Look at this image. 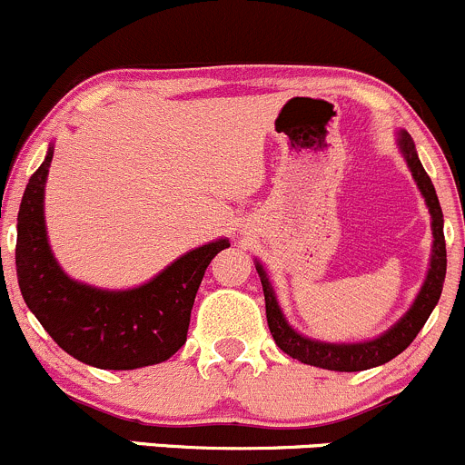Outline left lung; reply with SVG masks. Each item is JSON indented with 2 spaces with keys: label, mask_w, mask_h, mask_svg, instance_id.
Instances as JSON below:
<instances>
[{
  "label": "left lung",
  "mask_w": 465,
  "mask_h": 465,
  "mask_svg": "<svg viewBox=\"0 0 465 465\" xmlns=\"http://www.w3.org/2000/svg\"><path fill=\"white\" fill-rule=\"evenodd\" d=\"M401 150H403L405 161H408L411 176H414L416 185H419L420 194L425 197L430 214H432V262H430L428 280H425L423 289H420L419 298L414 300L411 309L403 315V320H399V324L390 329L387 333H382L381 338L370 340V342L361 344H331V342H318V340H309L300 336L298 331L286 324L284 315H282L280 306H277L275 293H272L271 284H268V277L264 268L257 264V272L262 277V286H264V300H266V320L268 329H271L272 340H275L277 347L284 353H289L295 361L304 362V365L322 367V370L331 371H362L371 370V367L385 365L391 358L399 356L401 351L410 347L411 340L419 336V331L423 329V324L428 322L430 313L437 306L439 298H441L443 291V280H446V237H443V213L441 205H439L437 190H434L432 181H430L428 172L420 165L419 156H416L414 143L408 136V132L401 134Z\"/></svg>",
  "instance_id": "obj_1"
}]
</instances>
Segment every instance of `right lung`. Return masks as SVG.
Returning a JSON list of instances; mask_svg holds the SVG:
<instances>
[{
	"mask_svg": "<svg viewBox=\"0 0 465 465\" xmlns=\"http://www.w3.org/2000/svg\"><path fill=\"white\" fill-rule=\"evenodd\" d=\"M54 150L33 172L17 214L15 266L22 298L69 356L98 370H136L174 356L188 340L203 272L226 239L190 251L132 291H100L69 280L51 255L45 181Z\"/></svg>",
	"mask_w": 465,
	"mask_h": 465,
	"instance_id": "1",
	"label": "right lung"
}]
</instances>
